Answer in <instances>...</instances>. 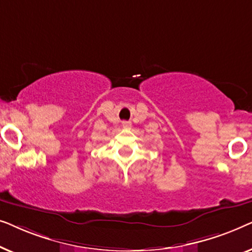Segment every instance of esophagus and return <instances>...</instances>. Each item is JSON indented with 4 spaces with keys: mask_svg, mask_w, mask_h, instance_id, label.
I'll use <instances>...</instances> for the list:
<instances>
[{
    "mask_svg": "<svg viewBox=\"0 0 252 252\" xmlns=\"http://www.w3.org/2000/svg\"><path fill=\"white\" fill-rule=\"evenodd\" d=\"M130 126H132V123L130 122H123V127H125V128H129Z\"/></svg>",
    "mask_w": 252,
    "mask_h": 252,
    "instance_id": "1",
    "label": "esophagus"
}]
</instances>
